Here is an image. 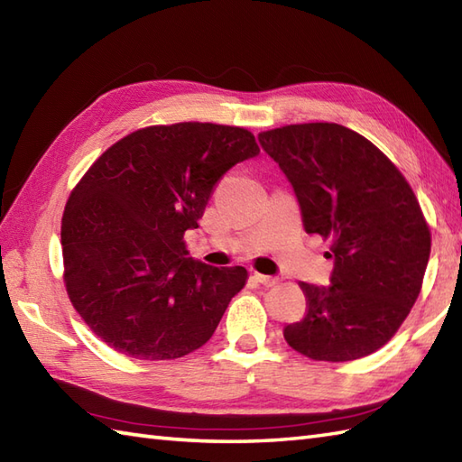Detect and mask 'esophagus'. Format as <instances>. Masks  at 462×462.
I'll use <instances>...</instances> for the list:
<instances>
[{
	"instance_id": "esophagus-1",
	"label": "esophagus",
	"mask_w": 462,
	"mask_h": 462,
	"mask_svg": "<svg viewBox=\"0 0 462 462\" xmlns=\"http://www.w3.org/2000/svg\"><path fill=\"white\" fill-rule=\"evenodd\" d=\"M254 279H255L257 282H262L263 287H275L277 282H279L277 277H269V275H262V273H254Z\"/></svg>"
}]
</instances>
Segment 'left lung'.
Instances as JSON below:
<instances>
[{
  "instance_id": "8db88e82",
  "label": "left lung",
  "mask_w": 462,
  "mask_h": 462,
  "mask_svg": "<svg viewBox=\"0 0 462 462\" xmlns=\"http://www.w3.org/2000/svg\"><path fill=\"white\" fill-rule=\"evenodd\" d=\"M257 140L292 185L304 230L332 242L329 287L302 282L309 310L285 326L287 344L332 363L374 353L406 320L428 267L416 195L373 142L341 125H289Z\"/></svg>"
}]
</instances>
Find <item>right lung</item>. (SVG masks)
<instances>
[{"label":"right lung","instance_id":"add662e5","mask_svg":"<svg viewBox=\"0 0 462 462\" xmlns=\"http://www.w3.org/2000/svg\"><path fill=\"white\" fill-rule=\"evenodd\" d=\"M257 153L250 130L212 123L140 128L103 152L62 217L66 291L93 334L144 361L207 344L247 271L195 262L183 234L220 177Z\"/></svg>","mask_w":462,"mask_h":462}]
</instances>
